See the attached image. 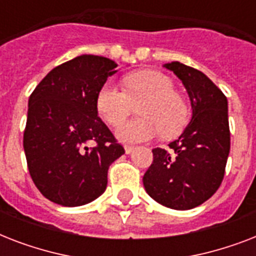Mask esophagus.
<instances>
[{
    "label": "esophagus",
    "instance_id": "34e87169",
    "mask_svg": "<svg viewBox=\"0 0 256 256\" xmlns=\"http://www.w3.org/2000/svg\"><path fill=\"white\" fill-rule=\"evenodd\" d=\"M132 150H134V146H128V144H126V146H124V152H126V154H130V152H132Z\"/></svg>",
    "mask_w": 256,
    "mask_h": 256
}]
</instances>
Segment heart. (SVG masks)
Returning <instances> with one entry per match:
<instances>
[{
    "instance_id": "1",
    "label": "heart",
    "mask_w": 256,
    "mask_h": 256,
    "mask_svg": "<svg viewBox=\"0 0 256 256\" xmlns=\"http://www.w3.org/2000/svg\"><path fill=\"white\" fill-rule=\"evenodd\" d=\"M124 90L110 82L104 84L96 96V110L110 126H118L138 108L136 120L124 122L116 128L122 142L136 144L160 136L178 134L188 118L186 102L174 92L170 78L156 70H140L124 80Z\"/></svg>"
}]
</instances>
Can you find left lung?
<instances>
[{"label": "left lung", "mask_w": 256, "mask_h": 256, "mask_svg": "<svg viewBox=\"0 0 256 256\" xmlns=\"http://www.w3.org/2000/svg\"><path fill=\"white\" fill-rule=\"evenodd\" d=\"M182 81L191 120L168 150H152L144 175V190L162 206L190 210L210 199L223 180L230 152L228 104L220 88L202 72L178 61L164 64Z\"/></svg>", "instance_id": "obj_1"}]
</instances>
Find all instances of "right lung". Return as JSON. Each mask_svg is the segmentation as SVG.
I'll return each mask as SVG.
<instances>
[{"label":"right lung","instance_id":"add662e5","mask_svg":"<svg viewBox=\"0 0 256 256\" xmlns=\"http://www.w3.org/2000/svg\"><path fill=\"white\" fill-rule=\"evenodd\" d=\"M116 66L82 54L50 70L30 96L28 168L41 194L57 204L84 206L104 194L108 166L124 154L96 110L98 92Z\"/></svg>","mask_w":256,"mask_h":256}]
</instances>
